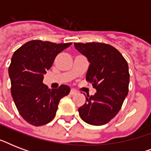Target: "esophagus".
I'll return each mask as SVG.
<instances>
[{
  "label": "esophagus",
  "instance_id": "esophagus-1",
  "mask_svg": "<svg viewBox=\"0 0 151 151\" xmlns=\"http://www.w3.org/2000/svg\"><path fill=\"white\" fill-rule=\"evenodd\" d=\"M77 93H78V92H77V91L74 89H71L70 92V94L71 96H74V95H76Z\"/></svg>",
  "mask_w": 151,
  "mask_h": 151
}]
</instances>
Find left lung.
<instances>
[{"instance_id": "1", "label": "left lung", "mask_w": 151, "mask_h": 151, "mask_svg": "<svg viewBox=\"0 0 151 151\" xmlns=\"http://www.w3.org/2000/svg\"><path fill=\"white\" fill-rule=\"evenodd\" d=\"M76 49L90 63L86 81L96 89L87 95L86 102L78 109L81 118L92 125H103L116 116L129 93L128 63L118 50L99 42L74 43Z\"/></svg>"}]
</instances>
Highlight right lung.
I'll use <instances>...</instances> for the list:
<instances>
[{
  "instance_id": "1",
  "label": "right lung",
  "mask_w": 151,
  "mask_h": 151,
  "mask_svg": "<svg viewBox=\"0 0 151 151\" xmlns=\"http://www.w3.org/2000/svg\"><path fill=\"white\" fill-rule=\"evenodd\" d=\"M71 44L33 40L14 52L8 68L11 93L18 111L29 124L41 126L50 122L59 100L70 93V88L65 85L48 89L43 79L57 55Z\"/></svg>"
}]
</instances>
